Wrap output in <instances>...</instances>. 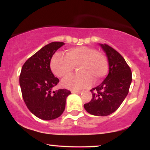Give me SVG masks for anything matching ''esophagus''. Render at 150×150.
Masks as SVG:
<instances>
[{
    "label": "esophagus",
    "mask_w": 150,
    "mask_h": 150,
    "mask_svg": "<svg viewBox=\"0 0 150 150\" xmlns=\"http://www.w3.org/2000/svg\"><path fill=\"white\" fill-rule=\"evenodd\" d=\"M72 93H76V94H80L82 92V91L80 90H72L71 91Z\"/></svg>",
    "instance_id": "obj_1"
}]
</instances>
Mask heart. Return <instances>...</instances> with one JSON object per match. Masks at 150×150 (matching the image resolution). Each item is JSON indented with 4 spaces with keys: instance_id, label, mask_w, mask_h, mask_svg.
I'll use <instances>...</instances> for the list:
<instances>
[{
    "instance_id": "1",
    "label": "heart",
    "mask_w": 150,
    "mask_h": 150,
    "mask_svg": "<svg viewBox=\"0 0 150 150\" xmlns=\"http://www.w3.org/2000/svg\"><path fill=\"white\" fill-rule=\"evenodd\" d=\"M77 66L79 74L72 75L62 82L65 88L80 89L88 87L94 79L99 82L108 70V62L104 54L88 46H77L66 50L65 56L56 53L52 56L50 67L53 73L61 78L69 76Z\"/></svg>"
}]
</instances>
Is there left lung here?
Here are the masks:
<instances>
[{"mask_svg":"<svg viewBox=\"0 0 150 150\" xmlns=\"http://www.w3.org/2000/svg\"><path fill=\"white\" fill-rule=\"evenodd\" d=\"M100 46L107 56L109 72L100 85L91 89L92 98L84 107L90 114L105 116L116 111L128 95L132 73L118 51L106 44Z\"/></svg>","mask_w":150,"mask_h":150,"instance_id":"left-lung-1","label":"left lung"}]
</instances>
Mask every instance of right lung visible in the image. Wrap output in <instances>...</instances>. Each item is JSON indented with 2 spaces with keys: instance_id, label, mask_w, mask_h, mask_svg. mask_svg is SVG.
<instances>
[{
  "instance_id": "1",
  "label": "right lung",
  "mask_w": 150,
  "mask_h": 150,
  "mask_svg": "<svg viewBox=\"0 0 150 150\" xmlns=\"http://www.w3.org/2000/svg\"><path fill=\"white\" fill-rule=\"evenodd\" d=\"M63 42H54L42 48L27 59L22 68L20 85L28 109L42 120L57 118L64 111L66 98L70 91L63 89L52 92L59 80L50 68L51 58Z\"/></svg>"
}]
</instances>
